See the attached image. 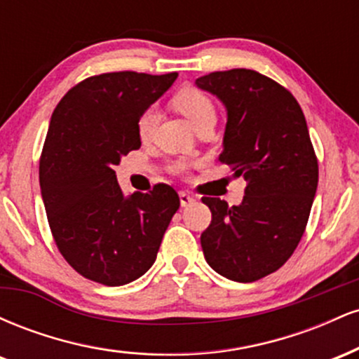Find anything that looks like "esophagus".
<instances>
[{
  "mask_svg": "<svg viewBox=\"0 0 359 359\" xmlns=\"http://www.w3.org/2000/svg\"><path fill=\"white\" fill-rule=\"evenodd\" d=\"M179 199H180V205H182V208H185V205L192 204L194 201H196V197H194L192 194L182 191V192H179Z\"/></svg>",
  "mask_w": 359,
  "mask_h": 359,
  "instance_id": "esophagus-1",
  "label": "esophagus"
}]
</instances>
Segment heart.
<instances>
[{
    "label": "heart",
    "instance_id": "obj_1",
    "mask_svg": "<svg viewBox=\"0 0 359 359\" xmlns=\"http://www.w3.org/2000/svg\"><path fill=\"white\" fill-rule=\"evenodd\" d=\"M172 106L187 118V121L196 128H199L204 123H214L216 121V108L214 102L208 94L203 93L201 89L196 88H184L175 96L172 97ZM158 125V113L155 108H148L140 114L137 130L138 137L143 142H148L155 133V128Z\"/></svg>",
    "mask_w": 359,
    "mask_h": 359
}]
</instances>
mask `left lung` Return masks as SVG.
Instances as JSON below:
<instances>
[{
	"label": "left lung",
	"mask_w": 359,
	"mask_h": 359,
	"mask_svg": "<svg viewBox=\"0 0 359 359\" xmlns=\"http://www.w3.org/2000/svg\"><path fill=\"white\" fill-rule=\"evenodd\" d=\"M196 86L226 109L219 162L246 180L241 204L203 197L212 221L201 234L214 271L248 283L290 258L306 229L319 168L299 102L285 88L250 69L199 77Z\"/></svg>",
	"instance_id": "obj_1"
}]
</instances>
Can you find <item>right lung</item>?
<instances>
[{"mask_svg":"<svg viewBox=\"0 0 359 359\" xmlns=\"http://www.w3.org/2000/svg\"><path fill=\"white\" fill-rule=\"evenodd\" d=\"M177 72L89 77L53 111L40 158V192L53 240L82 277L108 287L142 277L179 209L170 185L126 196L114 165L138 150L137 123Z\"/></svg>","mask_w":359,"mask_h":359,"instance_id":"right-lung-1","label":"right lung"}]
</instances>
